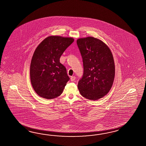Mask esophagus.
I'll return each mask as SVG.
<instances>
[{
    "label": "esophagus",
    "instance_id": "34e87169",
    "mask_svg": "<svg viewBox=\"0 0 146 146\" xmlns=\"http://www.w3.org/2000/svg\"><path fill=\"white\" fill-rule=\"evenodd\" d=\"M75 79H76V77H75V76H71V77H70V80H71V82L74 81Z\"/></svg>",
    "mask_w": 146,
    "mask_h": 146
}]
</instances>
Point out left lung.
Returning a JSON list of instances; mask_svg holds the SVG:
<instances>
[{
	"instance_id": "1",
	"label": "left lung",
	"mask_w": 146,
	"mask_h": 146,
	"mask_svg": "<svg viewBox=\"0 0 146 146\" xmlns=\"http://www.w3.org/2000/svg\"><path fill=\"white\" fill-rule=\"evenodd\" d=\"M77 43L84 66L79 91L88 100H98L108 93L113 84L115 64L112 53L104 42L92 36L79 38Z\"/></svg>"
}]
</instances>
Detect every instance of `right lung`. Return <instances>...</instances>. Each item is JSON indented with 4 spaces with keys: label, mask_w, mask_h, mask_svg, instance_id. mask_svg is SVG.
<instances>
[{
    "label": "right lung",
    "mask_w": 146,
    "mask_h": 146,
    "mask_svg": "<svg viewBox=\"0 0 146 146\" xmlns=\"http://www.w3.org/2000/svg\"><path fill=\"white\" fill-rule=\"evenodd\" d=\"M74 38L52 35L35 49L30 66V79L36 93L45 99L59 96L69 80L60 58Z\"/></svg>",
    "instance_id": "obj_1"
}]
</instances>
